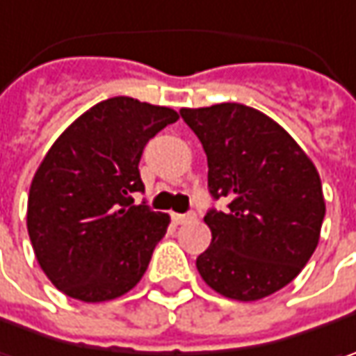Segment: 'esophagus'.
<instances>
[{
    "mask_svg": "<svg viewBox=\"0 0 356 356\" xmlns=\"http://www.w3.org/2000/svg\"><path fill=\"white\" fill-rule=\"evenodd\" d=\"M171 219H173V223H177V225L191 223V221L195 219V213H185V215H181V213H173V215H171Z\"/></svg>",
    "mask_w": 356,
    "mask_h": 356,
    "instance_id": "1",
    "label": "esophagus"
}]
</instances>
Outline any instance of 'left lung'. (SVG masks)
Returning a JSON list of instances; mask_svg holds the SVG:
<instances>
[{
	"label": "left lung",
	"mask_w": 356,
	"mask_h": 356,
	"mask_svg": "<svg viewBox=\"0 0 356 356\" xmlns=\"http://www.w3.org/2000/svg\"><path fill=\"white\" fill-rule=\"evenodd\" d=\"M207 155L211 245L197 270L213 291L259 301L289 285L315 253L325 219L317 167L270 117L241 103L181 109Z\"/></svg>",
	"instance_id": "left-lung-1"
}]
</instances>
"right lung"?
Here are the masks:
<instances>
[{
    "label": "right lung",
    "mask_w": 356,
    "mask_h": 356,
    "mask_svg": "<svg viewBox=\"0 0 356 356\" xmlns=\"http://www.w3.org/2000/svg\"><path fill=\"white\" fill-rule=\"evenodd\" d=\"M177 111L111 97L57 137L27 199V233L39 267L61 293L103 302L131 291L169 227L167 213L135 205L139 161L151 137Z\"/></svg>",
    "instance_id": "1"
}]
</instances>
